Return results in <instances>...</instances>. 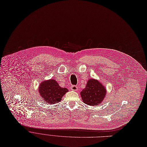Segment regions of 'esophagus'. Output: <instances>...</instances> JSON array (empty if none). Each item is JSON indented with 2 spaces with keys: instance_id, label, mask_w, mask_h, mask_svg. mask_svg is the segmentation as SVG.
Segmentation results:
<instances>
[{
  "instance_id": "34e87169",
  "label": "esophagus",
  "mask_w": 147,
  "mask_h": 147,
  "mask_svg": "<svg viewBox=\"0 0 147 147\" xmlns=\"http://www.w3.org/2000/svg\"><path fill=\"white\" fill-rule=\"evenodd\" d=\"M70 89H71V90H72L76 91V90H78V86H76V85H71Z\"/></svg>"
}]
</instances>
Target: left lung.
Returning a JSON list of instances; mask_svg holds the SVG:
<instances>
[{
    "instance_id": "left-lung-1",
    "label": "left lung",
    "mask_w": 147,
    "mask_h": 147,
    "mask_svg": "<svg viewBox=\"0 0 147 147\" xmlns=\"http://www.w3.org/2000/svg\"><path fill=\"white\" fill-rule=\"evenodd\" d=\"M106 94V90L102 84L98 80L90 79L86 84V86L80 95L84 104L90 106L101 104Z\"/></svg>"
}]
</instances>
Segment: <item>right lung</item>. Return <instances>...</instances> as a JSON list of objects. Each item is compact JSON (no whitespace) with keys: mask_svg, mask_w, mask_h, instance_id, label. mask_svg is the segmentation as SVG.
Here are the masks:
<instances>
[{"mask_svg":"<svg viewBox=\"0 0 147 147\" xmlns=\"http://www.w3.org/2000/svg\"><path fill=\"white\" fill-rule=\"evenodd\" d=\"M38 91L45 102L53 104L61 101V98L68 90L67 88L60 87L55 80L52 79L42 82Z\"/></svg>","mask_w":147,"mask_h":147,"instance_id":"obj_1","label":"right lung"}]
</instances>
